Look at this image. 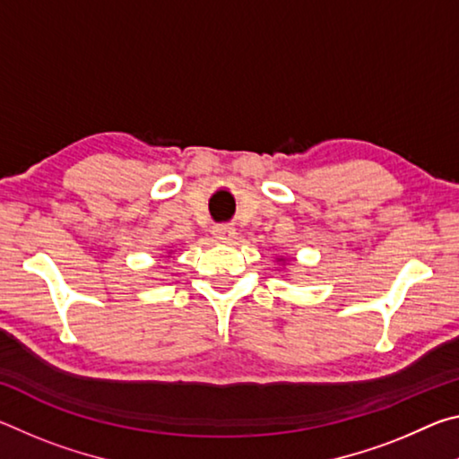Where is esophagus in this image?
<instances>
[{
	"label": "esophagus",
	"instance_id": "esophagus-1",
	"mask_svg": "<svg viewBox=\"0 0 459 459\" xmlns=\"http://www.w3.org/2000/svg\"><path fill=\"white\" fill-rule=\"evenodd\" d=\"M212 235L216 240H221V243H229V240L235 238L237 230L235 227H230V224H216L212 229Z\"/></svg>",
	"mask_w": 459,
	"mask_h": 459
}]
</instances>
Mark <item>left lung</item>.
I'll use <instances>...</instances> for the list:
<instances>
[{
	"label": "left lung",
	"mask_w": 459,
	"mask_h": 459,
	"mask_svg": "<svg viewBox=\"0 0 459 459\" xmlns=\"http://www.w3.org/2000/svg\"><path fill=\"white\" fill-rule=\"evenodd\" d=\"M275 263H279V265H285V263H287V257H277V259H275Z\"/></svg>",
	"instance_id": "1"
}]
</instances>
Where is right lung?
I'll use <instances>...</instances> for the list:
<instances>
[{"mask_svg":"<svg viewBox=\"0 0 459 459\" xmlns=\"http://www.w3.org/2000/svg\"><path fill=\"white\" fill-rule=\"evenodd\" d=\"M166 253H168V255H164V257H168V259H169V257H172V255H174V251H172V248H168V251H166Z\"/></svg>","mask_w":459,"mask_h":459,"instance_id":"1","label":"right lung"}]
</instances>
